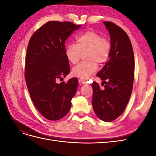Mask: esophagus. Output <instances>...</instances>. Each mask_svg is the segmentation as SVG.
Listing matches in <instances>:
<instances>
[{
	"label": "esophagus",
	"instance_id": "1",
	"mask_svg": "<svg viewBox=\"0 0 156 156\" xmlns=\"http://www.w3.org/2000/svg\"><path fill=\"white\" fill-rule=\"evenodd\" d=\"M79 81L81 82L83 84H84V85H87V84H88V83L86 81H84V80H79Z\"/></svg>",
	"mask_w": 156,
	"mask_h": 156
}]
</instances>
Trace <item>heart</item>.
I'll return each instance as SVG.
<instances>
[{
    "instance_id": "obj_1",
    "label": "heart",
    "mask_w": 156,
    "mask_h": 156,
    "mask_svg": "<svg viewBox=\"0 0 156 156\" xmlns=\"http://www.w3.org/2000/svg\"><path fill=\"white\" fill-rule=\"evenodd\" d=\"M76 45L70 44L65 50V55L70 63L76 64L81 53L87 60L72 68L73 76L87 79L97 70V64L107 62L111 54V45L108 40L94 31H86L75 37Z\"/></svg>"
}]
</instances>
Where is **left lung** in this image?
Masks as SVG:
<instances>
[{
    "mask_svg": "<svg viewBox=\"0 0 156 156\" xmlns=\"http://www.w3.org/2000/svg\"><path fill=\"white\" fill-rule=\"evenodd\" d=\"M110 34L111 51L108 62L97 74L104 89L93 82L92 104L94 112L104 122L119 117L127 105L133 89L135 60L126 32L115 23L103 22Z\"/></svg>",
    "mask_w": 156,
    "mask_h": 156,
    "instance_id": "obj_1",
    "label": "left lung"
}]
</instances>
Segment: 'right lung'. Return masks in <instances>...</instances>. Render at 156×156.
Listing matches in <instances>:
<instances>
[{
    "label": "right lung",
    "instance_id": "right-lung-1",
    "mask_svg": "<svg viewBox=\"0 0 156 156\" xmlns=\"http://www.w3.org/2000/svg\"><path fill=\"white\" fill-rule=\"evenodd\" d=\"M81 27L72 22L49 21L29 41L25 59V80L31 100L45 119L58 120L68 114L76 93L78 80L56 83L70 72L65 42Z\"/></svg>",
    "mask_w": 156,
    "mask_h": 156
}]
</instances>
